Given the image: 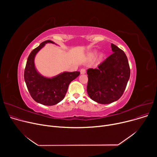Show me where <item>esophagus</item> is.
<instances>
[{
	"mask_svg": "<svg viewBox=\"0 0 157 157\" xmlns=\"http://www.w3.org/2000/svg\"><path fill=\"white\" fill-rule=\"evenodd\" d=\"M80 72L81 74H84L86 73V69L85 68H82L81 70H80Z\"/></svg>",
	"mask_w": 157,
	"mask_h": 157,
	"instance_id": "1",
	"label": "esophagus"
}]
</instances>
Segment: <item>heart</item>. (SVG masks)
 Wrapping results in <instances>:
<instances>
[{"label":"heart","mask_w":157,"mask_h":157,"mask_svg":"<svg viewBox=\"0 0 157 157\" xmlns=\"http://www.w3.org/2000/svg\"><path fill=\"white\" fill-rule=\"evenodd\" d=\"M95 53H93L92 55V57H94L95 56Z\"/></svg>","instance_id":"1"}]
</instances>
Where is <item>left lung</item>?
<instances>
[{
    "label": "left lung",
    "instance_id": "8db88e82",
    "mask_svg": "<svg viewBox=\"0 0 157 157\" xmlns=\"http://www.w3.org/2000/svg\"><path fill=\"white\" fill-rule=\"evenodd\" d=\"M113 53L98 65L88 69L87 92L92 99L100 104H109L122 96L130 75L127 57L123 50L111 44Z\"/></svg>",
    "mask_w": 157,
    "mask_h": 157
}]
</instances>
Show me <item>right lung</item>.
<instances>
[{"label":"right lung","instance_id":"add662e5","mask_svg":"<svg viewBox=\"0 0 157 157\" xmlns=\"http://www.w3.org/2000/svg\"><path fill=\"white\" fill-rule=\"evenodd\" d=\"M47 43H53L50 40H45L30 53L24 71V79L33 99L41 104L53 105L63 100L70 83L79 76L80 72H65L52 78L39 74L35 68L34 57Z\"/></svg>","mask_w":157,"mask_h":157}]
</instances>
